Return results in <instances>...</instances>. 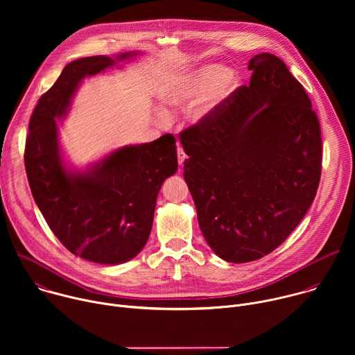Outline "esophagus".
<instances>
[{"label": "esophagus", "mask_w": 355, "mask_h": 355, "mask_svg": "<svg viewBox=\"0 0 355 355\" xmlns=\"http://www.w3.org/2000/svg\"><path fill=\"white\" fill-rule=\"evenodd\" d=\"M177 155H178V164L182 167L184 166V162H185V159H187V155L184 153V150H182V147H180L178 146V150H177Z\"/></svg>", "instance_id": "1"}]
</instances>
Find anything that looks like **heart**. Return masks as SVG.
<instances>
[{"label":"heart","instance_id":"b5f03b06","mask_svg":"<svg viewBox=\"0 0 355 355\" xmlns=\"http://www.w3.org/2000/svg\"><path fill=\"white\" fill-rule=\"evenodd\" d=\"M237 85L239 77L234 71L220 64H205L178 76L164 88L162 96L167 105L177 108L185 107L196 98L187 116L191 123H200ZM159 116L164 119L166 111H160Z\"/></svg>","mask_w":355,"mask_h":355}]
</instances>
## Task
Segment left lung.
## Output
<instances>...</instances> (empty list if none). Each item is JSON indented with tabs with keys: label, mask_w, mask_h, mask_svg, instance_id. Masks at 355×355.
Here are the masks:
<instances>
[{
	"label": "left lung",
	"mask_w": 355,
	"mask_h": 355,
	"mask_svg": "<svg viewBox=\"0 0 355 355\" xmlns=\"http://www.w3.org/2000/svg\"><path fill=\"white\" fill-rule=\"evenodd\" d=\"M241 85L181 132L184 178L202 234L229 263L259 260L293 232L316 196L320 123L302 84L271 53Z\"/></svg>",
	"instance_id": "obj_1"
}]
</instances>
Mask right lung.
I'll use <instances>...</instances> for the list:
<instances>
[{
  "mask_svg": "<svg viewBox=\"0 0 355 355\" xmlns=\"http://www.w3.org/2000/svg\"><path fill=\"white\" fill-rule=\"evenodd\" d=\"M136 55L69 63L39 98L29 121L25 170L36 205L69 251L98 264L126 263L147 243L162 184L178 168L175 139L167 133L155 141L123 146L84 171L69 170L58 119L67 114L83 78Z\"/></svg>",
  "mask_w": 355,
  "mask_h": 355,
  "instance_id": "add662e5",
  "label": "right lung"
}]
</instances>
